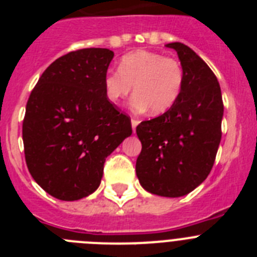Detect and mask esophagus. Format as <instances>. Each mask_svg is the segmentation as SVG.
Here are the masks:
<instances>
[{"label": "esophagus", "mask_w": 257, "mask_h": 257, "mask_svg": "<svg viewBox=\"0 0 257 257\" xmlns=\"http://www.w3.org/2000/svg\"><path fill=\"white\" fill-rule=\"evenodd\" d=\"M139 119H138V118H133V119H131V124H133V130H134V133H135V130H136V126H138V124H139Z\"/></svg>", "instance_id": "34e87169"}]
</instances>
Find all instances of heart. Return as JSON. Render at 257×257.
<instances>
[{
  "instance_id": "heart-1",
  "label": "heart",
  "mask_w": 257,
  "mask_h": 257,
  "mask_svg": "<svg viewBox=\"0 0 257 257\" xmlns=\"http://www.w3.org/2000/svg\"><path fill=\"white\" fill-rule=\"evenodd\" d=\"M183 82L184 70L178 59L139 50L124 55L119 61V69L106 72L104 88L109 100L119 103L133 91L134 86V108H149L153 114H161L176 103Z\"/></svg>"
}]
</instances>
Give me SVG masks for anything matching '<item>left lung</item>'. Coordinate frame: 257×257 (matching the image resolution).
<instances>
[{
	"label": "left lung",
	"instance_id": "8db88e82",
	"mask_svg": "<svg viewBox=\"0 0 257 257\" xmlns=\"http://www.w3.org/2000/svg\"><path fill=\"white\" fill-rule=\"evenodd\" d=\"M166 46L178 52L183 87L167 112L136 127L142 142L136 175L145 190L174 198L196 189L212 170L224 104L216 76L196 52L180 42Z\"/></svg>",
	"mask_w": 257,
	"mask_h": 257
}]
</instances>
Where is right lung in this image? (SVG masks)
I'll return each mask as SVG.
<instances>
[{"mask_svg":"<svg viewBox=\"0 0 257 257\" xmlns=\"http://www.w3.org/2000/svg\"><path fill=\"white\" fill-rule=\"evenodd\" d=\"M108 49H81L56 59L29 95L23 121L26 162L50 196L77 201L100 185L105 158L133 134L130 117L109 101Z\"/></svg>","mask_w":257,"mask_h":257,"instance_id":"right-lung-1","label":"right lung"}]
</instances>
